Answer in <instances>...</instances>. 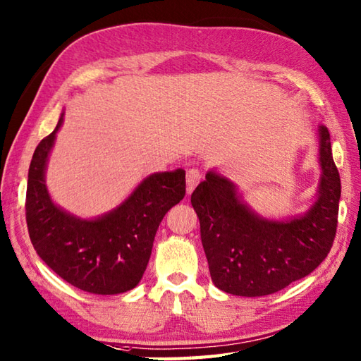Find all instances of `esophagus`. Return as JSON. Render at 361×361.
Wrapping results in <instances>:
<instances>
[{
  "label": "esophagus",
  "mask_w": 361,
  "mask_h": 361,
  "mask_svg": "<svg viewBox=\"0 0 361 361\" xmlns=\"http://www.w3.org/2000/svg\"><path fill=\"white\" fill-rule=\"evenodd\" d=\"M201 179H202L201 170H197V168H190V170L187 171V176H185V180H187V193H188V195L196 188V185H197L199 182H201Z\"/></svg>",
  "instance_id": "1"
}]
</instances>
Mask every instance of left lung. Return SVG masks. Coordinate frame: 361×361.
<instances>
[{
  "instance_id": "left-lung-1",
  "label": "left lung",
  "mask_w": 361,
  "mask_h": 361,
  "mask_svg": "<svg viewBox=\"0 0 361 361\" xmlns=\"http://www.w3.org/2000/svg\"><path fill=\"white\" fill-rule=\"evenodd\" d=\"M322 182L317 202L290 221H267L243 204L235 185L207 173L191 195L214 286L239 296H264L307 276L331 252L338 224L341 180L331 134L319 126Z\"/></svg>"
}]
</instances>
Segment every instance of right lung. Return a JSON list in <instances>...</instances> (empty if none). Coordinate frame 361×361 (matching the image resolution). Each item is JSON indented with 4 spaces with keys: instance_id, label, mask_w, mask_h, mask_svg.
<instances>
[{
    "instance_id": "right-lung-1",
    "label": "right lung",
    "mask_w": 361,
    "mask_h": 361,
    "mask_svg": "<svg viewBox=\"0 0 361 361\" xmlns=\"http://www.w3.org/2000/svg\"><path fill=\"white\" fill-rule=\"evenodd\" d=\"M61 122L63 116L30 160L26 222L32 245L55 274L80 290H131L147 269L160 221L185 196V171L151 174L116 210L99 219H78L51 201L44 183L47 156Z\"/></svg>"
}]
</instances>
